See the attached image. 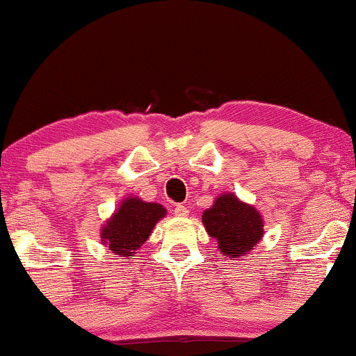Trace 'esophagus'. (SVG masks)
<instances>
[{
    "label": "esophagus",
    "mask_w": 356,
    "mask_h": 356,
    "mask_svg": "<svg viewBox=\"0 0 356 356\" xmlns=\"http://www.w3.org/2000/svg\"><path fill=\"white\" fill-rule=\"evenodd\" d=\"M174 214L177 216V218H187V216H189V209H187L186 206H182V204H179V206H175Z\"/></svg>",
    "instance_id": "34e87169"
}]
</instances>
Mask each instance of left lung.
<instances>
[{
    "instance_id": "obj_1",
    "label": "left lung",
    "mask_w": 356,
    "mask_h": 356,
    "mask_svg": "<svg viewBox=\"0 0 356 356\" xmlns=\"http://www.w3.org/2000/svg\"><path fill=\"white\" fill-rule=\"evenodd\" d=\"M206 232L218 241V249L226 257L248 256L264 236V219L252 204L243 202L232 192L216 197L202 212Z\"/></svg>"
}]
</instances>
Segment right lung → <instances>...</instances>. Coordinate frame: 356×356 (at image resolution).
I'll return each instance as SVG.
<instances>
[{"instance_id":"add662e5","label":"right lung","mask_w":356,"mask_h":356,"mask_svg":"<svg viewBox=\"0 0 356 356\" xmlns=\"http://www.w3.org/2000/svg\"><path fill=\"white\" fill-rule=\"evenodd\" d=\"M167 209L157 202H145L137 195L124 197L113 214L100 227V241L118 259H129L152 234L155 224Z\"/></svg>"}]
</instances>
